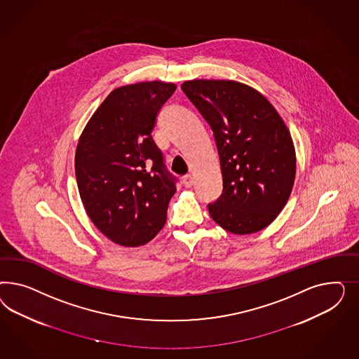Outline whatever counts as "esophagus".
<instances>
[{"instance_id": "34e87169", "label": "esophagus", "mask_w": 359, "mask_h": 359, "mask_svg": "<svg viewBox=\"0 0 359 359\" xmlns=\"http://www.w3.org/2000/svg\"><path fill=\"white\" fill-rule=\"evenodd\" d=\"M183 184L185 188H191L192 185L195 184V177L192 175H187L183 177Z\"/></svg>"}]
</instances>
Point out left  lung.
Listing matches in <instances>:
<instances>
[{
  "mask_svg": "<svg viewBox=\"0 0 359 359\" xmlns=\"http://www.w3.org/2000/svg\"><path fill=\"white\" fill-rule=\"evenodd\" d=\"M213 131L222 172V194L208 209L233 234L269 226L294 187V143L278 111L252 88L229 80L182 84Z\"/></svg>",
  "mask_w": 359,
  "mask_h": 359,
  "instance_id": "obj_1",
  "label": "left lung"
}]
</instances>
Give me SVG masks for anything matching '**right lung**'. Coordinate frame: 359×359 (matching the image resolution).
<instances>
[{
    "mask_svg": "<svg viewBox=\"0 0 359 359\" xmlns=\"http://www.w3.org/2000/svg\"><path fill=\"white\" fill-rule=\"evenodd\" d=\"M175 89L163 81L114 89L79 140L75 172L81 201L98 230L122 246L147 243L165 224L177 179L151 131Z\"/></svg>",
    "mask_w": 359,
    "mask_h": 359,
    "instance_id": "1",
    "label": "right lung"
}]
</instances>
